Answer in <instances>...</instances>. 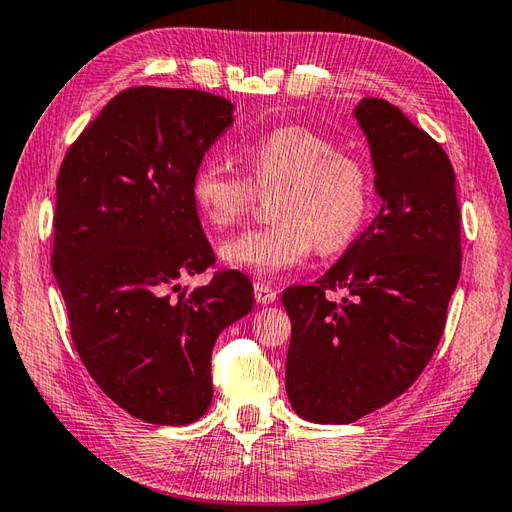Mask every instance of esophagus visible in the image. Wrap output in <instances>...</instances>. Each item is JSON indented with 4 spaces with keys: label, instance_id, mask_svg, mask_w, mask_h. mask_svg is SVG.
<instances>
[{
    "label": "esophagus",
    "instance_id": "esophagus-1",
    "mask_svg": "<svg viewBox=\"0 0 512 512\" xmlns=\"http://www.w3.org/2000/svg\"><path fill=\"white\" fill-rule=\"evenodd\" d=\"M255 301H257L259 305L275 303V301H277V290L270 288V285L264 283V281H257V283H255Z\"/></svg>",
    "mask_w": 512,
    "mask_h": 512
}]
</instances>
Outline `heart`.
I'll use <instances>...</instances> for the list:
<instances>
[{"label": "heart", "mask_w": 512, "mask_h": 512, "mask_svg": "<svg viewBox=\"0 0 512 512\" xmlns=\"http://www.w3.org/2000/svg\"><path fill=\"white\" fill-rule=\"evenodd\" d=\"M244 176L220 161L200 163L192 202L213 231L235 227L259 194H271L266 229L248 231L220 246V259L237 270L277 275L318 251L347 246L371 211L373 178L366 161L340 152L334 141L305 126H283L242 152Z\"/></svg>", "instance_id": "heart-1"}]
</instances>
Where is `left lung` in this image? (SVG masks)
Instances as JSON below:
<instances>
[{
    "mask_svg": "<svg viewBox=\"0 0 512 512\" xmlns=\"http://www.w3.org/2000/svg\"><path fill=\"white\" fill-rule=\"evenodd\" d=\"M353 117L382 209L314 285L281 296L292 320L285 390L312 423H353L406 392L436 351L460 277L456 174L445 150L386 100L364 98ZM329 289L345 296L331 300Z\"/></svg>",
    "mask_w": 512,
    "mask_h": 512,
    "instance_id": "1",
    "label": "left lung"
}]
</instances>
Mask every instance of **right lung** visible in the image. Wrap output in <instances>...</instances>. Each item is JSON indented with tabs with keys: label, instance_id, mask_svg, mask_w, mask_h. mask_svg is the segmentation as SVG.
<instances>
[{
	"label": "right lung",
	"instance_id": "right-lung-1",
	"mask_svg": "<svg viewBox=\"0 0 512 512\" xmlns=\"http://www.w3.org/2000/svg\"><path fill=\"white\" fill-rule=\"evenodd\" d=\"M231 124L220 95L126 89L56 178L52 270L71 340L95 384L146 423L187 425L209 410L213 344L253 310V283L237 270L196 290L178 283L216 261L192 176Z\"/></svg>",
	"mask_w": 512,
	"mask_h": 512
}]
</instances>
